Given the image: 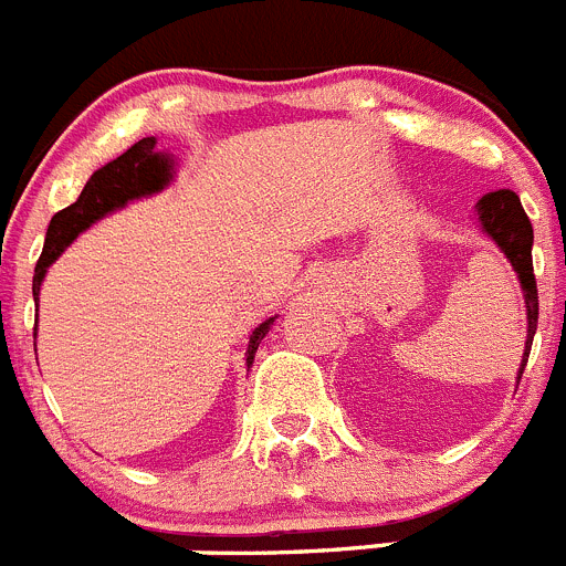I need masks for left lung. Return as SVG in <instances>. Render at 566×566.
Returning <instances> with one entry per match:
<instances>
[{
    "instance_id": "1",
    "label": "left lung",
    "mask_w": 566,
    "mask_h": 566,
    "mask_svg": "<svg viewBox=\"0 0 566 566\" xmlns=\"http://www.w3.org/2000/svg\"><path fill=\"white\" fill-rule=\"evenodd\" d=\"M474 216L480 221L483 235H489L496 247L502 249V255L511 261L513 272L520 277L522 294H525V308H527V339H525V354H522L520 373L516 381L522 378V370L531 356L533 334H536L538 323V297H536V277H533V227L531 219L522 210L520 196L513 190H494L485 193L483 199L476 201Z\"/></svg>"
}]
</instances>
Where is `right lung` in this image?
<instances>
[{
    "mask_svg": "<svg viewBox=\"0 0 566 566\" xmlns=\"http://www.w3.org/2000/svg\"><path fill=\"white\" fill-rule=\"evenodd\" d=\"M174 181V157L165 151H157V137H143L134 143L126 154L106 163L90 176V181L83 185L77 201L55 212L50 227H46L44 252H41L39 263H35L33 274V300H39L41 283H44L46 269L53 266L61 258L66 247L75 241L81 232L90 230L95 221H101L108 212L120 210L128 201L145 199L159 190H165ZM277 317H269L249 334L247 345V367H252L263 336L274 325Z\"/></svg>",
    "mask_w": 566,
    "mask_h": 566,
    "instance_id": "obj_1",
    "label": "right lung"
}]
</instances>
